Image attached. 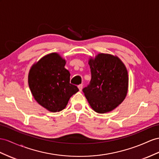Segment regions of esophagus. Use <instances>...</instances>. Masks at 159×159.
Here are the masks:
<instances>
[{
	"label": "esophagus",
	"instance_id": "34e87169",
	"mask_svg": "<svg viewBox=\"0 0 159 159\" xmlns=\"http://www.w3.org/2000/svg\"><path fill=\"white\" fill-rule=\"evenodd\" d=\"M83 85L82 84H80L79 85H78V88L79 89V91H82V89H83Z\"/></svg>",
	"mask_w": 159,
	"mask_h": 159
}]
</instances>
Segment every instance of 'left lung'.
Here are the masks:
<instances>
[{
    "instance_id": "1",
    "label": "left lung",
    "mask_w": 159,
    "mask_h": 159,
    "mask_svg": "<svg viewBox=\"0 0 159 159\" xmlns=\"http://www.w3.org/2000/svg\"><path fill=\"white\" fill-rule=\"evenodd\" d=\"M91 79L83 91L95 111L104 113L121 103L127 95L128 71L123 62L107 54H99L89 61Z\"/></svg>"
}]
</instances>
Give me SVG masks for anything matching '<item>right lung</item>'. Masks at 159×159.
<instances>
[{
	"label": "right lung",
	"mask_w": 159,
	"mask_h": 159,
	"mask_svg": "<svg viewBox=\"0 0 159 159\" xmlns=\"http://www.w3.org/2000/svg\"><path fill=\"white\" fill-rule=\"evenodd\" d=\"M66 61L57 53L41 58L31 67L28 76L31 92L37 102L52 112L62 111L70 97L79 91L70 83Z\"/></svg>",
	"instance_id": "right-lung-1"
}]
</instances>
